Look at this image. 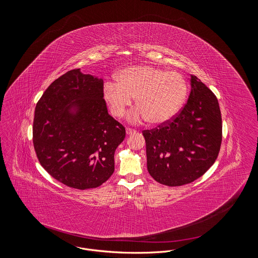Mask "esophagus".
I'll list each match as a JSON object with an SVG mask.
<instances>
[{"label": "esophagus", "mask_w": 258, "mask_h": 258, "mask_svg": "<svg viewBox=\"0 0 258 258\" xmlns=\"http://www.w3.org/2000/svg\"><path fill=\"white\" fill-rule=\"evenodd\" d=\"M125 132H126V135H130L135 134L137 131L134 130V128H131V127H126V128H125Z\"/></svg>", "instance_id": "obj_1"}]
</instances>
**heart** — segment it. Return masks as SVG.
Wrapping results in <instances>:
<instances>
[{"mask_svg": "<svg viewBox=\"0 0 258 258\" xmlns=\"http://www.w3.org/2000/svg\"><path fill=\"white\" fill-rule=\"evenodd\" d=\"M115 81L104 84L103 98L117 118L123 116L135 98L137 108L128 116L132 122L147 119L152 124H161L170 121L184 106L188 93L180 73L150 66L126 68Z\"/></svg>", "mask_w": 258, "mask_h": 258, "instance_id": "heart-1", "label": "heart"}]
</instances>
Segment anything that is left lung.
Here are the masks:
<instances>
[{"label":"left lung","mask_w":258,"mask_h":258,"mask_svg":"<svg viewBox=\"0 0 258 258\" xmlns=\"http://www.w3.org/2000/svg\"><path fill=\"white\" fill-rule=\"evenodd\" d=\"M180 112L166 123L143 131L147 168L160 184L178 186L201 177L217 160L222 140L218 98L196 75Z\"/></svg>","instance_id":"1"}]
</instances>
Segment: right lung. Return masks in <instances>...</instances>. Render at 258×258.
Masks as SVG:
<instances>
[{"label": "right lung", "instance_id": "obj_1", "mask_svg": "<svg viewBox=\"0 0 258 258\" xmlns=\"http://www.w3.org/2000/svg\"><path fill=\"white\" fill-rule=\"evenodd\" d=\"M124 136L123 124L108 114L103 80L80 69L53 81L37 101L33 124L37 159L70 187L94 188L106 182Z\"/></svg>", "mask_w": 258, "mask_h": 258}]
</instances>
